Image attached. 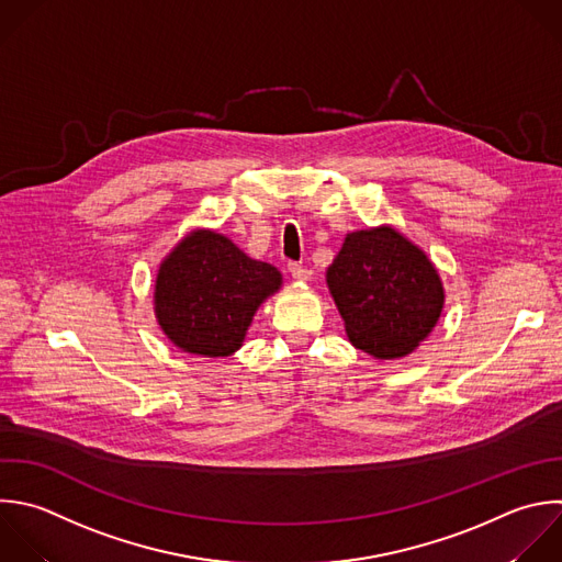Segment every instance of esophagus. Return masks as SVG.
Here are the masks:
<instances>
[{"mask_svg":"<svg viewBox=\"0 0 562 562\" xmlns=\"http://www.w3.org/2000/svg\"><path fill=\"white\" fill-rule=\"evenodd\" d=\"M288 270H290L292 279H296V281H303V283H305V281L312 279V270L305 268V266H301V263H290Z\"/></svg>","mask_w":562,"mask_h":562,"instance_id":"esophagus-1","label":"esophagus"}]
</instances>
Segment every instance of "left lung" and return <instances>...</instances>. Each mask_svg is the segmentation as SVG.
Returning <instances> with one entry per match:
<instances>
[{
    "label": "left lung",
    "instance_id": "left-lung-1",
    "mask_svg": "<svg viewBox=\"0 0 562 562\" xmlns=\"http://www.w3.org/2000/svg\"><path fill=\"white\" fill-rule=\"evenodd\" d=\"M327 288L351 345L380 360L408 356L443 307L432 261L391 226L349 233L327 268Z\"/></svg>",
    "mask_w": 562,
    "mask_h": 562
}]
</instances>
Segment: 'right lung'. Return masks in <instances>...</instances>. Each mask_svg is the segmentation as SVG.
<instances>
[{"label":"right lung","mask_w":562,"mask_h":562,"mask_svg":"<svg viewBox=\"0 0 562 562\" xmlns=\"http://www.w3.org/2000/svg\"><path fill=\"white\" fill-rule=\"evenodd\" d=\"M281 283L274 266L250 259L228 237L193 231L160 263L154 310L178 349L224 358L241 347L255 312Z\"/></svg>","instance_id":"add662e5"}]
</instances>
